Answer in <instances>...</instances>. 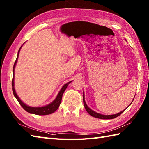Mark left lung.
<instances>
[{"label":"left lung","instance_id":"obj_1","mask_svg":"<svg viewBox=\"0 0 149 149\" xmlns=\"http://www.w3.org/2000/svg\"><path fill=\"white\" fill-rule=\"evenodd\" d=\"M84 93H83V102H84V106L85 109H86V111H87L88 113H89L91 116H92L95 117V118H100V119H113V118H116L117 116H118L119 115H121V114H122L123 111H125L126 109H127V107H126V108H125L124 110L122 111H120V113H117V114H115V115H102V114L98 113H97V112H95V111H93L92 109H91L90 108V107L87 106V104H86V102H85L84 95ZM134 97H135V96H134ZM134 99V97L133 98V99H132L131 103L130 104H129V106H130L131 104H132V101H133ZM129 106H127V107H128Z\"/></svg>","mask_w":149,"mask_h":149}]
</instances>
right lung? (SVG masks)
I'll use <instances>...</instances> for the list:
<instances>
[{
	"mask_svg": "<svg viewBox=\"0 0 149 149\" xmlns=\"http://www.w3.org/2000/svg\"><path fill=\"white\" fill-rule=\"evenodd\" d=\"M22 45L20 47V48L19 49L18 52V55L17 57V59H16V61L15 62V64L13 66V80H12V90H13V92L14 96L15 97L16 99L18 101V102L20 103L21 106L23 107V108L27 112L31 113V114H34V115H50V114H52L54 112H55L58 109V107H59L60 104H61V99H62V97H63V94L64 93V91L67 88L68 85L69 83H70L72 81H70L68 83H66L61 88V90L59 91V92L58 93V95L56 97V99L54 100L51 103H50L49 104H47L46 106H44L42 107H31L29 106H27V104H25L24 102H22L21 99L19 98V97L17 95V93H16V91L15 89V66L17 65V63L18 61V56H19V52L20 51V49L22 48Z\"/></svg>",
	"mask_w": 149,
	"mask_h": 149,
	"instance_id": "1",
	"label": "right lung"
}]
</instances>
